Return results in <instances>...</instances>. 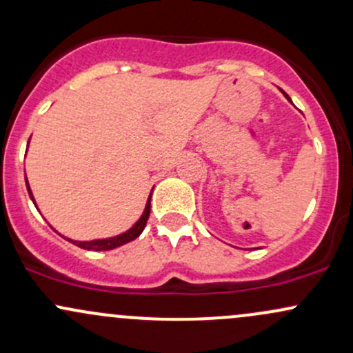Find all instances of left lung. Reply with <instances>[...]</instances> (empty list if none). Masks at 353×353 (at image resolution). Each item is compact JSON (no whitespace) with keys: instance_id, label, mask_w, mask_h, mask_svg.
<instances>
[{"instance_id":"1","label":"left lung","mask_w":353,"mask_h":353,"mask_svg":"<svg viewBox=\"0 0 353 353\" xmlns=\"http://www.w3.org/2000/svg\"><path fill=\"white\" fill-rule=\"evenodd\" d=\"M281 92H283V90H281ZM283 95L286 97V99H288V100H290V97H288V95H286V94H285V92H283ZM290 102H292V100H290Z\"/></svg>"}]
</instances>
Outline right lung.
I'll return each mask as SVG.
<instances>
[{
    "mask_svg": "<svg viewBox=\"0 0 353 353\" xmlns=\"http://www.w3.org/2000/svg\"><path fill=\"white\" fill-rule=\"evenodd\" d=\"M28 144H30V141H28ZM25 183H26V189H28V194H30V197H32L34 206H37V203H34L33 192H32V188H30V184H28V179H26ZM150 196H152V192H150ZM150 196H149V199H147L142 216L137 221H135L134 226L129 228V230H127L125 233H120L117 236H112V238L92 239V241H75V239L65 238V236H63V238L67 239V241H72L73 245L82 248V250H92V251H108V250H114V248H119V246L125 245V243L134 241L135 238H139V236L142 234V231H144V228H145V224H147V219H149V214H150ZM37 209H38V206H37Z\"/></svg>",
    "mask_w": 353,
    "mask_h": 353,
    "instance_id": "add662e5",
    "label": "right lung"
}]
</instances>
